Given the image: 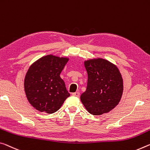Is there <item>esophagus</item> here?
<instances>
[{
  "label": "esophagus",
  "mask_w": 150,
  "mask_h": 150,
  "mask_svg": "<svg viewBox=\"0 0 150 150\" xmlns=\"http://www.w3.org/2000/svg\"><path fill=\"white\" fill-rule=\"evenodd\" d=\"M72 95L73 96H76V97H79L80 96V93L79 92H75L73 93H72Z\"/></svg>",
  "instance_id": "1"
}]
</instances>
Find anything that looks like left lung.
<instances>
[{"mask_svg": "<svg viewBox=\"0 0 150 150\" xmlns=\"http://www.w3.org/2000/svg\"><path fill=\"white\" fill-rule=\"evenodd\" d=\"M84 63L88 79L81 101L92 115L108 113L117 105L122 96L123 79L120 71L103 59H91Z\"/></svg>", "mask_w": 150, "mask_h": 150, "instance_id": "8db88e82", "label": "left lung"}]
</instances>
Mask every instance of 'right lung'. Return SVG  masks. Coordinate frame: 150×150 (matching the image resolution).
Returning <instances> with one entry per match:
<instances>
[{
	"mask_svg": "<svg viewBox=\"0 0 150 150\" xmlns=\"http://www.w3.org/2000/svg\"><path fill=\"white\" fill-rule=\"evenodd\" d=\"M67 58L47 55L35 62L25 78V91L28 101L38 111L53 113L70 96L60 73Z\"/></svg>",
	"mask_w": 150,
	"mask_h": 150,
	"instance_id": "obj_1",
	"label": "right lung"
}]
</instances>
